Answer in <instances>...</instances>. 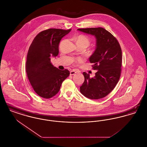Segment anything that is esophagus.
Masks as SVG:
<instances>
[{
  "label": "esophagus",
  "mask_w": 147,
  "mask_h": 147,
  "mask_svg": "<svg viewBox=\"0 0 147 147\" xmlns=\"http://www.w3.org/2000/svg\"><path fill=\"white\" fill-rule=\"evenodd\" d=\"M77 72L75 70H71L70 71V75L72 76V75H74Z\"/></svg>",
  "instance_id": "esophagus-1"
}]
</instances>
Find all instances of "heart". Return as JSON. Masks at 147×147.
Returning a JSON list of instances; mask_svg holds the SVG:
<instances>
[{
	"mask_svg": "<svg viewBox=\"0 0 147 147\" xmlns=\"http://www.w3.org/2000/svg\"><path fill=\"white\" fill-rule=\"evenodd\" d=\"M76 42L78 46H83L86 49L90 45V40L87 36L85 35H80L77 36ZM77 60L78 61H80L81 59L78 58Z\"/></svg>",
	"mask_w": 147,
	"mask_h": 147,
	"instance_id": "heart-1",
	"label": "heart"
}]
</instances>
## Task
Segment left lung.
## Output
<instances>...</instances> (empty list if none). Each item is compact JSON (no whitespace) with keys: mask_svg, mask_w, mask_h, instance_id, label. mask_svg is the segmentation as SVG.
<instances>
[{"mask_svg":"<svg viewBox=\"0 0 147 147\" xmlns=\"http://www.w3.org/2000/svg\"><path fill=\"white\" fill-rule=\"evenodd\" d=\"M78 30L94 35L96 38V49L89 61L97 72L92 78L83 72L85 79L80 91L90 99L102 98L113 90L121 76L122 58L120 45L115 37L102 28Z\"/></svg>","mask_w":147,"mask_h":147,"instance_id":"obj_1","label":"left lung"}]
</instances>
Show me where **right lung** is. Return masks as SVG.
I'll list each match as a JSON object with an SVG mask.
<instances>
[{
  "label": "right lung",
  "mask_w": 147,
  "mask_h": 147,
  "mask_svg": "<svg viewBox=\"0 0 147 147\" xmlns=\"http://www.w3.org/2000/svg\"><path fill=\"white\" fill-rule=\"evenodd\" d=\"M71 29L49 28L40 32L28 49L26 71L30 83L41 98H49L59 92L63 81L70 74L66 69L59 70L51 62V57L59 53V43Z\"/></svg>",
  "instance_id": "1"
}]
</instances>
